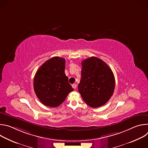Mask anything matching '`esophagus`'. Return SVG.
<instances>
[{
    "label": "esophagus",
    "instance_id": "esophagus-1",
    "mask_svg": "<svg viewBox=\"0 0 148 148\" xmlns=\"http://www.w3.org/2000/svg\"><path fill=\"white\" fill-rule=\"evenodd\" d=\"M72 87H73V88L74 89H75V88H77V85H76V84H73V85H72Z\"/></svg>",
    "mask_w": 148,
    "mask_h": 148
}]
</instances>
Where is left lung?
<instances>
[{"mask_svg": "<svg viewBox=\"0 0 148 148\" xmlns=\"http://www.w3.org/2000/svg\"><path fill=\"white\" fill-rule=\"evenodd\" d=\"M81 65L78 92L91 107L97 108L103 105L114 91L115 81L113 72L106 63L95 57L84 60Z\"/></svg>", "mask_w": 148, "mask_h": 148, "instance_id": "8db88e82", "label": "left lung"}]
</instances>
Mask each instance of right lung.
<instances>
[{
    "mask_svg": "<svg viewBox=\"0 0 148 148\" xmlns=\"http://www.w3.org/2000/svg\"><path fill=\"white\" fill-rule=\"evenodd\" d=\"M65 64L64 58L53 57L42 64L35 74L34 92L46 106L58 107L74 90L65 74Z\"/></svg>",
    "mask_w": 148,
    "mask_h": 148,
    "instance_id": "obj_1",
    "label": "right lung"
}]
</instances>
